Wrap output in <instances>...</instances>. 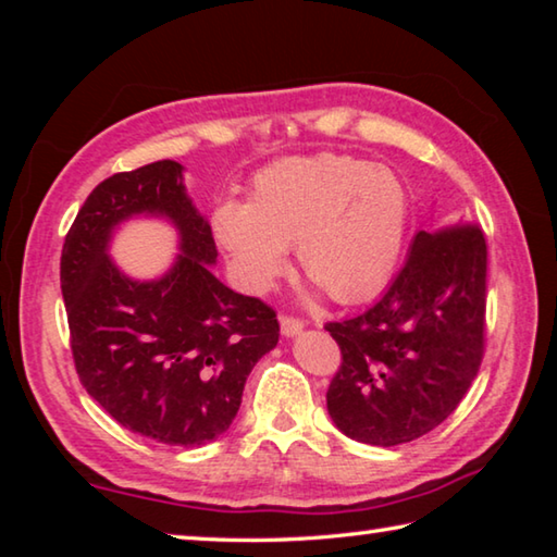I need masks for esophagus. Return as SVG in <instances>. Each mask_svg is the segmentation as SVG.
I'll return each instance as SVG.
<instances>
[{
	"label": "esophagus",
	"mask_w": 557,
	"mask_h": 557,
	"mask_svg": "<svg viewBox=\"0 0 557 557\" xmlns=\"http://www.w3.org/2000/svg\"><path fill=\"white\" fill-rule=\"evenodd\" d=\"M280 326H282V334H285V336H295V334L301 332V329H305V322H301L299 317L282 314L280 317Z\"/></svg>",
	"instance_id": "1"
}]
</instances>
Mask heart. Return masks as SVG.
I'll return each mask as SVG.
<instances>
[{
  "label": "heart",
  "mask_w": 557,
  "mask_h": 557,
  "mask_svg": "<svg viewBox=\"0 0 557 557\" xmlns=\"http://www.w3.org/2000/svg\"><path fill=\"white\" fill-rule=\"evenodd\" d=\"M410 221L403 178L358 157L277 162L252 178L250 199L223 201L211 225L240 280L262 292L297 245L301 272L336 301H361L398 268Z\"/></svg>",
  "instance_id": "obj_1"
}]
</instances>
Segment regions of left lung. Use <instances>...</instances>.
Returning <instances> with one entry per match:
<instances>
[{
  "label": "left lung",
  "mask_w": 557,
  "mask_h": 557,
  "mask_svg": "<svg viewBox=\"0 0 557 557\" xmlns=\"http://www.w3.org/2000/svg\"><path fill=\"white\" fill-rule=\"evenodd\" d=\"M342 366L326 408L346 437L393 447L445 422L486 344V238L474 221L420 231L385 295L329 322Z\"/></svg>",
  "instance_id": "obj_1"
}]
</instances>
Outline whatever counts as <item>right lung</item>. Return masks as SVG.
<instances>
[{"label":"right lung","mask_w":557,"mask_h":557,"mask_svg":"<svg viewBox=\"0 0 557 557\" xmlns=\"http://www.w3.org/2000/svg\"><path fill=\"white\" fill-rule=\"evenodd\" d=\"M166 214L183 256L162 281L135 283L107 258L129 214ZM215 240L172 159L112 174L92 188L65 235L61 292L83 388L122 428L201 447L231 428L248 373L277 346V312L213 275Z\"/></svg>","instance_id":"right-lung-1"}]
</instances>
